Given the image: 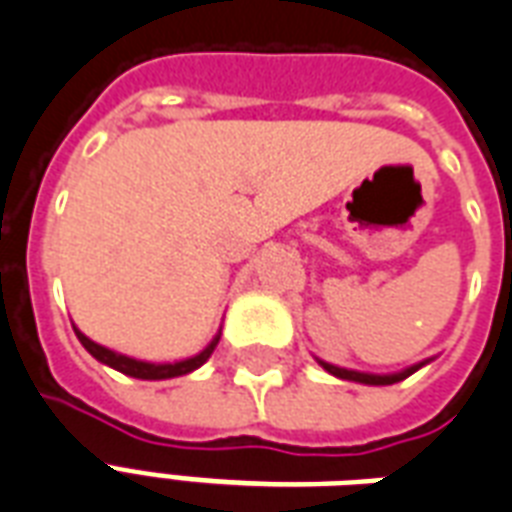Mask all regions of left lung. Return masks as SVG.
<instances>
[{"mask_svg":"<svg viewBox=\"0 0 512 512\" xmlns=\"http://www.w3.org/2000/svg\"><path fill=\"white\" fill-rule=\"evenodd\" d=\"M320 366H323L325 372H331L333 377H342V380H352V382H363V385H393V382L410 377L412 372H418V366H412V369H407V372L380 377V374H361V372H350V369H339V366H331V363H323V361H320Z\"/></svg>","mask_w":512,"mask_h":512,"instance_id":"left-lung-1","label":"left lung"}]
</instances>
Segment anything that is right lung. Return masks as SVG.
I'll return each mask as SVG.
<instances>
[{
    "label": "right lung",
    "mask_w": 512,
    "mask_h": 512,
    "mask_svg": "<svg viewBox=\"0 0 512 512\" xmlns=\"http://www.w3.org/2000/svg\"><path fill=\"white\" fill-rule=\"evenodd\" d=\"M75 333H78V339H81L83 347L92 352L97 361L108 363V366L116 369V372L130 374V377H138V380H170V377L189 374L192 369H198V366H203V363L211 358V352H214V347H217L219 342V333H217V339L208 344L206 350L200 352V355H195V358H187V361H181V363H146V361H135V358H127V355H119V352L108 350V347H100V344H94L92 339H86L81 331H75Z\"/></svg>",
    "instance_id": "obj_1"
}]
</instances>
